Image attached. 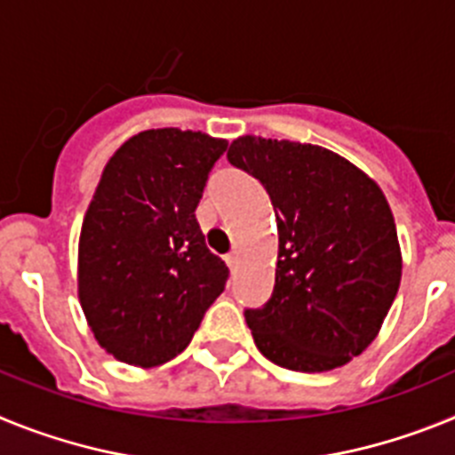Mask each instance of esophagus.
Instances as JSON below:
<instances>
[{
  "label": "esophagus",
  "mask_w": 455,
  "mask_h": 455,
  "mask_svg": "<svg viewBox=\"0 0 455 455\" xmlns=\"http://www.w3.org/2000/svg\"><path fill=\"white\" fill-rule=\"evenodd\" d=\"M225 262H228V267H230V271H235V268L239 267V255H236V252H232V255L225 257Z\"/></svg>",
  "instance_id": "34e87169"
}]
</instances>
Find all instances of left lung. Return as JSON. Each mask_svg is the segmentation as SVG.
<instances>
[{
    "instance_id": "obj_1",
    "label": "left lung",
    "mask_w": 455,
    "mask_h": 455,
    "mask_svg": "<svg viewBox=\"0 0 455 455\" xmlns=\"http://www.w3.org/2000/svg\"><path fill=\"white\" fill-rule=\"evenodd\" d=\"M228 159L264 184L280 235L271 300L246 309L257 348L291 371L344 367L376 339L401 284L385 193L312 143L248 134L232 140Z\"/></svg>"
}]
</instances>
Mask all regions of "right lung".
<instances>
[{
    "mask_svg": "<svg viewBox=\"0 0 455 455\" xmlns=\"http://www.w3.org/2000/svg\"><path fill=\"white\" fill-rule=\"evenodd\" d=\"M225 139L146 130L111 155L79 235L77 293L100 347L134 367L184 351L225 289L228 267L196 219Z\"/></svg>",
    "mask_w": 455,
    "mask_h": 455,
    "instance_id": "add662e5",
    "label": "right lung"
}]
</instances>
